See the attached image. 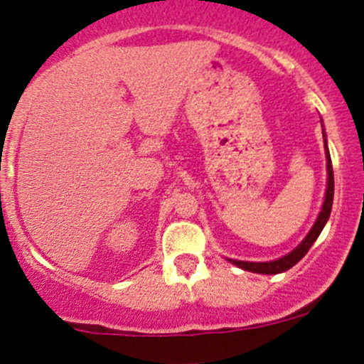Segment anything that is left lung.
Instances as JSON below:
<instances>
[{
    "label": "left lung",
    "instance_id": "8db88e82",
    "mask_svg": "<svg viewBox=\"0 0 364 364\" xmlns=\"http://www.w3.org/2000/svg\"><path fill=\"white\" fill-rule=\"evenodd\" d=\"M322 137H324V144H326V167H328V183H326V196H324V203H322L321 213H318L317 220H315L314 227L310 229V232L304 236V240L301 241L299 245L294 248L292 252H289L287 255L280 257V259L269 260V262H248V260H236V259H227L230 264L234 266L241 267L245 271H250V273H259V274H278L284 273V271L291 269L292 266H296L304 255H306L308 250L311 248V245L315 243L318 236H321L322 229L328 223L329 215H331V208H333V196H335V176H333V164H331V156H329V149H328V141H326V132L322 128Z\"/></svg>",
    "mask_w": 364,
    "mask_h": 364
}]
</instances>
